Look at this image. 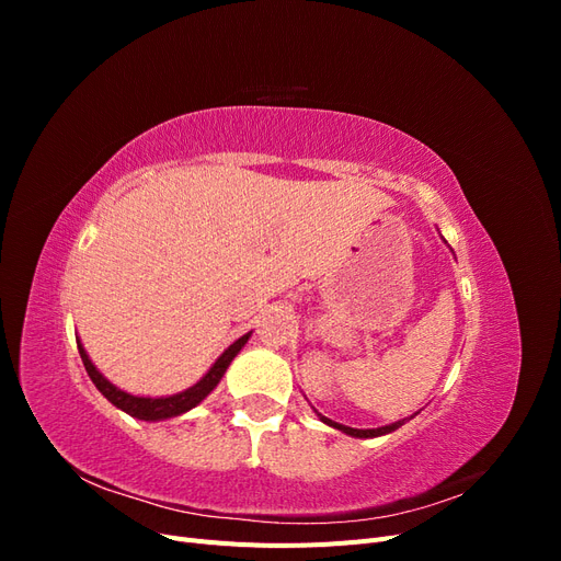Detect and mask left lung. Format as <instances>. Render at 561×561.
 Instances as JSON below:
<instances>
[{
  "label": "left lung",
  "instance_id": "left-lung-1",
  "mask_svg": "<svg viewBox=\"0 0 561 561\" xmlns=\"http://www.w3.org/2000/svg\"><path fill=\"white\" fill-rule=\"evenodd\" d=\"M320 416V414H318ZM322 421L328 423V426H332V428H336V431H344L346 435H353V437H379V435H386V433H390V431H396L398 426H402V423L398 421V423H390V426H383V428H369V431H360V428H348V426H342V423H334L332 419H328V416H320Z\"/></svg>",
  "mask_w": 561,
  "mask_h": 561
}]
</instances>
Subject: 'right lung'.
<instances>
[{
	"label": "right lung",
	"mask_w": 561,
	"mask_h": 561,
	"mask_svg": "<svg viewBox=\"0 0 561 561\" xmlns=\"http://www.w3.org/2000/svg\"><path fill=\"white\" fill-rule=\"evenodd\" d=\"M250 339V332L243 334L239 342H233L219 358L215 360V365L208 369V375L203 377L198 383H194L192 388L182 390V393L178 396H171V398H138V396H130L126 393V390L112 386L100 371L95 369V365L89 360L87 351H83L81 342H77V348H79V355H81V363L83 367H87L91 381L95 383V388L103 393L114 407H118V410H124L126 414L135 416V419H142V421H161V419H171V416H180L184 412H190L192 407H196L203 398H206L210 390L219 383V379L225 377L227 367L231 365V360L239 355V351L245 346V342Z\"/></svg>",
	"instance_id": "add662e5"
}]
</instances>
